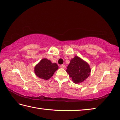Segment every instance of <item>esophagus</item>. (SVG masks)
I'll use <instances>...</instances> for the list:
<instances>
[{
    "mask_svg": "<svg viewBox=\"0 0 120 120\" xmlns=\"http://www.w3.org/2000/svg\"><path fill=\"white\" fill-rule=\"evenodd\" d=\"M60 68H62V69H65V65L64 64H62L60 65Z\"/></svg>",
    "mask_w": 120,
    "mask_h": 120,
    "instance_id": "1",
    "label": "esophagus"
}]
</instances>
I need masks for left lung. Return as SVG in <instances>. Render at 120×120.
Returning a JSON list of instances; mask_svg holds the SVG:
<instances>
[{
  "instance_id": "obj_1",
  "label": "left lung",
  "mask_w": 120,
  "mask_h": 120,
  "mask_svg": "<svg viewBox=\"0 0 120 120\" xmlns=\"http://www.w3.org/2000/svg\"><path fill=\"white\" fill-rule=\"evenodd\" d=\"M66 71L75 84L81 83L90 76L91 72L88 63L78 56L70 60Z\"/></svg>"
}]
</instances>
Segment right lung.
I'll return each mask as SVG.
<instances>
[{
	"instance_id": "1",
	"label": "right lung",
	"mask_w": 120,
	"mask_h": 120,
	"mask_svg": "<svg viewBox=\"0 0 120 120\" xmlns=\"http://www.w3.org/2000/svg\"><path fill=\"white\" fill-rule=\"evenodd\" d=\"M58 68L57 63H53L47 58H43L35 66L34 72L39 78L47 80L52 76Z\"/></svg>"
}]
</instances>
